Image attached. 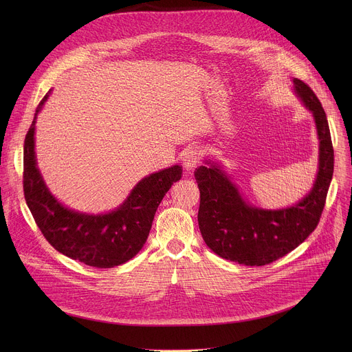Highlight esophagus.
<instances>
[{
	"instance_id": "esophagus-1",
	"label": "esophagus",
	"mask_w": 352,
	"mask_h": 352,
	"mask_svg": "<svg viewBox=\"0 0 352 352\" xmlns=\"http://www.w3.org/2000/svg\"><path fill=\"white\" fill-rule=\"evenodd\" d=\"M200 162V150L196 147L186 148L182 153V164L185 170H193Z\"/></svg>"
}]
</instances>
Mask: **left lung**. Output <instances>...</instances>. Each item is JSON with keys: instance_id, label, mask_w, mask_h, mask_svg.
<instances>
[{"instance_id": "1", "label": "left lung", "mask_w": 352, "mask_h": 352, "mask_svg": "<svg viewBox=\"0 0 352 352\" xmlns=\"http://www.w3.org/2000/svg\"><path fill=\"white\" fill-rule=\"evenodd\" d=\"M294 90L312 111L319 136V171L311 192L280 210L248 205L238 188L216 164L200 166L195 178L200 190L199 230L206 245L223 259L246 266L269 265L294 250L315 231L334 170V150L326 113L314 90L294 79Z\"/></svg>"}]
</instances>
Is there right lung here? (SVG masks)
Instances as JSON below:
<instances>
[{"label": "right lung", "mask_w": 352, "mask_h": 352, "mask_svg": "<svg viewBox=\"0 0 352 352\" xmlns=\"http://www.w3.org/2000/svg\"><path fill=\"white\" fill-rule=\"evenodd\" d=\"M50 91L36 109L23 146V192L28 208L44 238L60 254L87 266L110 269L132 259L144 245L156 210L182 167L173 166L144 177L125 202L106 214H86L61 205L50 193L37 168L34 124Z\"/></svg>", "instance_id": "add662e5"}]
</instances>
